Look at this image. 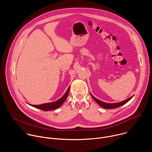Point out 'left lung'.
I'll return each mask as SVG.
<instances>
[{
    "mask_svg": "<svg viewBox=\"0 0 152 152\" xmlns=\"http://www.w3.org/2000/svg\"><path fill=\"white\" fill-rule=\"evenodd\" d=\"M91 97H93V99L99 104H100L102 107H104V108H106V109H113V108H116V107H118L122 105H123L124 104H125L126 103H127L128 101H129L130 100H131L133 96H132L131 97H130L123 102H119V103H104V102H103L99 100H98L97 99H96V97H94L91 94Z\"/></svg>",
    "mask_w": 152,
    "mask_h": 152,
    "instance_id": "left-lung-1",
    "label": "left lung"
}]
</instances>
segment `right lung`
<instances>
[{
	"label": "right lung",
	"instance_id": "add662e5",
	"mask_svg": "<svg viewBox=\"0 0 152 152\" xmlns=\"http://www.w3.org/2000/svg\"><path fill=\"white\" fill-rule=\"evenodd\" d=\"M69 91H70V87L68 88L66 93H65V94L61 99H59V100H58L55 102L38 104V105H34V104H30L31 106H32L33 107L38 108V109L41 110L42 111H50V110H53L57 109V108L60 107L61 106V104L64 102V101L66 100V99H67V97L69 95Z\"/></svg>",
	"mask_w": 152,
	"mask_h": 152
}]
</instances>
